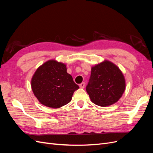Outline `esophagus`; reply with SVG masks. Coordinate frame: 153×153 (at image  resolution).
Here are the masks:
<instances>
[{"label":"esophagus","mask_w":153,"mask_h":153,"mask_svg":"<svg viewBox=\"0 0 153 153\" xmlns=\"http://www.w3.org/2000/svg\"><path fill=\"white\" fill-rule=\"evenodd\" d=\"M85 83L84 82H82V83H81V84L79 85V87H80V88H82V89H84V88L85 87Z\"/></svg>","instance_id":"34e87169"}]
</instances>
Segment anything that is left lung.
Here are the masks:
<instances>
[{
  "label": "left lung",
  "instance_id": "8db88e82",
  "mask_svg": "<svg viewBox=\"0 0 153 153\" xmlns=\"http://www.w3.org/2000/svg\"><path fill=\"white\" fill-rule=\"evenodd\" d=\"M126 89V80L121 70L108 60L91 68L86 91L91 101L100 106L112 105L121 98Z\"/></svg>",
  "mask_w": 153,
  "mask_h": 153
}]
</instances>
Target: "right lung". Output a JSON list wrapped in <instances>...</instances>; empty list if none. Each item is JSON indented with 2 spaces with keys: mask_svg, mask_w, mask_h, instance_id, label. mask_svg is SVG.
<instances>
[{
  "mask_svg": "<svg viewBox=\"0 0 153 153\" xmlns=\"http://www.w3.org/2000/svg\"><path fill=\"white\" fill-rule=\"evenodd\" d=\"M31 88L41 104L58 108L70 102L73 92L79 87L67 73L66 64L52 59L36 69L31 79Z\"/></svg>",
  "mask_w": 153,
  "mask_h": 153,
  "instance_id": "add662e5",
  "label": "right lung"
}]
</instances>
